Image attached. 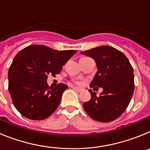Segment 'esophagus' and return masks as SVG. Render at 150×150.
I'll list each match as a JSON object with an SVG mask.
<instances>
[{
    "label": "esophagus",
    "mask_w": 150,
    "mask_h": 150,
    "mask_svg": "<svg viewBox=\"0 0 150 150\" xmlns=\"http://www.w3.org/2000/svg\"><path fill=\"white\" fill-rule=\"evenodd\" d=\"M73 88H74V90H76V91H78V92H81V91H83V88H78V87H73Z\"/></svg>",
    "instance_id": "obj_1"
}]
</instances>
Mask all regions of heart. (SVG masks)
<instances>
[{
    "label": "heart",
    "mask_w": 150,
    "mask_h": 150,
    "mask_svg": "<svg viewBox=\"0 0 150 150\" xmlns=\"http://www.w3.org/2000/svg\"><path fill=\"white\" fill-rule=\"evenodd\" d=\"M75 83H76V84H80V83H79V82H78V81L75 82Z\"/></svg>",
    "instance_id": "obj_1"
}]
</instances>
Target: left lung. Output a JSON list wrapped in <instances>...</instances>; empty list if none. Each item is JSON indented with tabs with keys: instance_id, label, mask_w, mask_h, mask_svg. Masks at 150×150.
I'll return each instance as SVG.
<instances>
[{
	"instance_id": "1",
	"label": "left lung",
	"mask_w": 150,
	"mask_h": 150,
	"mask_svg": "<svg viewBox=\"0 0 150 150\" xmlns=\"http://www.w3.org/2000/svg\"><path fill=\"white\" fill-rule=\"evenodd\" d=\"M96 62L97 71L91 87H101L99 96L88 90L91 99L83 108L96 121L109 122L120 117L129 104L134 89L133 67L127 57L116 49L101 46L81 52Z\"/></svg>"
}]
</instances>
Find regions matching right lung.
<instances>
[{"label":"right lung","instance_id":"right-lung-1","mask_svg":"<svg viewBox=\"0 0 150 150\" xmlns=\"http://www.w3.org/2000/svg\"><path fill=\"white\" fill-rule=\"evenodd\" d=\"M76 52L41 45H30L18 52L9 69L8 89L13 105L22 116L42 120L55 112L67 86L59 83L55 88L50 87L47 78L59 74Z\"/></svg>","mask_w":150,"mask_h":150}]
</instances>
